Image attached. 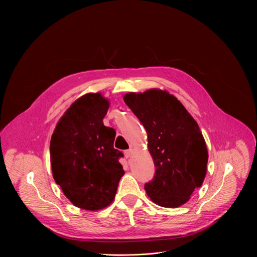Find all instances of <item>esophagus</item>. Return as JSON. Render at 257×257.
<instances>
[{
	"mask_svg": "<svg viewBox=\"0 0 257 257\" xmlns=\"http://www.w3.org/2000/svg\"><path fill=\"white\" fill-rule=\"evenodd\" d=\"M125 157H126V159H129V158H131L132 157V154H133V151H132V149H130V150H128V151H125Z\"/></svg>",
	"mask_w": 257,
	"mask_h": 257,
	"instance_id": "1",
	"label": "esophagus"
}]
</instances>
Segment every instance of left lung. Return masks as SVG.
<instances>
[{
	"instance_id": "8db88e82",
	"label": "left lung",
	"mask_w": 257,
	"mask_h": 257,
	"mask_svg": "<svg viewBox=\"0 0 257 257\" xmlns=\"http://www.w3.org/2000/svg\"><path fill=\"white\" fill-rule=\"evenodd\" d=\"M125 103L148 133L156 174L144 189L163 207L185 204L206 175L205 140L193 117L177 97L158 88L129 92Z\"/></svg>"
}]
</instances>
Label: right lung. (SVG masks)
<instances>
[{"instance_id":"right-lung-1","label":"right lung","mask_w":257,"mask_h":257,"mask_svg":"<svg viewBox=\"0 0 257 257\" xmlns=\"http://www.w3.org/2000/svg\"><path fill=\"white\" fill-rule=\"evenodd\" d=\"M109 101L99 92L76 99L61 117L50 143L54 180L75 206L98 210L111 204L124 175L114 149L116 131L102 119Z\"/></svg>"}]
</instances>
